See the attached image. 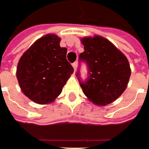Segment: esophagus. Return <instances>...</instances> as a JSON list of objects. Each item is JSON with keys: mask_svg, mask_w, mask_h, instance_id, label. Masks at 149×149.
<instances>
[{"mask_svg": "<svg viewBox=\"0 0 149 149\" xmlns=\"http://www.w3.org/2000/svg\"><path fill=\"white\" fill-rule=\"evenodd\" d=\"M72 66L73 67H74V70H76L77 66H78V63H77V62H74V63L72 64Z\"/></svg>", "mask_w": 149, "mask_h": 149, "instance_id": "obj_1", "label": "esophagus"}]
</instances>
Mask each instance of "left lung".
<instances>
[{
  "label": "left lung",
  "mask_w": 149,
  "mask_h": 149,
  "mask_svg": "<svg viewBox=\"0 0 149 149\" xmlns=\"http://www.w3.org/2000/svg\"><path fill=\"white\" fill-rule=\"evenodd\" d=\"M84 51L79 54L77 79L83 93L99 105L112 103L127 87L131 75L127 58L108 40L100 36L82 39ZM81 63L88 67V76L80 75Z\"/></svg>",
  "instance_id": "left-lung-1"
}]
</instances>
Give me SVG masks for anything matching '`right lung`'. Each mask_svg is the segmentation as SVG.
<instances>
[{
    "mask_svg": "<svg viewBox=\"0 0 149 149\" xmlns=\"http://www.w3.org/2000/svg\"><path fill=\"white\" fill-rule=\"evenodd\" d=\"M61 39L47 34L36 41L19 61L17 78L22 92L33 102L50 103L62 92L74 72L66 59L67 49L60 46Z\"/></svg>",
    "mask_w": 149,
    "mask_h": 149,
    "instance_id": "1",
    "label": "right lung"
}]
</instances>
